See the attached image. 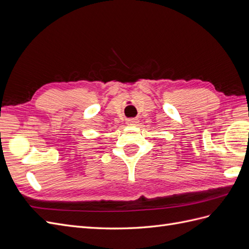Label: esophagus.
<instances>
[{"label": "esophagus", "mask_w": 249, "mask_h": 249, "mask_svg": "<svg viewBox=\"0 0 249 249\" xmlns=\"http://www.w3.org/2000/svg\"><path fill=\"white\" fill-rule=\"evenodd\" d=\"M126 124L127 125H137L138 124V120L137 119H135V118H130V119H127L126 120Z\"/></svg>", "instance_id": "obj_1"}]
</instances>
